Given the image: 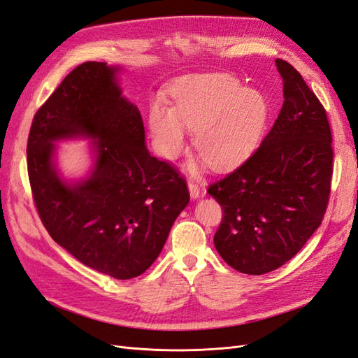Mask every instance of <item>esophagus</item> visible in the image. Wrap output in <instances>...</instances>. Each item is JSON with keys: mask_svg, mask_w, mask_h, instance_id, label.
Wrapping results in <instances>:
<instances>
[{"mask_svg": "<svg viewBox=\"0 0 358 358\" xmlns=\"http://www.w3.org/2000/svg\"><path fill=\"white\" fill-rule=\"evenodd\" d=\"M188 189H189V196L192 200H197L201 196V189L197 185V183L194 182H188Z\"/></svg>", "mask_w": 358, "mask_h": 358, "instance_id": "34e87169", "label": "esophagus"}]
</instances>
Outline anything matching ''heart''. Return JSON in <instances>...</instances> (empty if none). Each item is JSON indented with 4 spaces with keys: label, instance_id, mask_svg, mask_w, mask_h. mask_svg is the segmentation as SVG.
I'll list each match as a JSON object with an SVG mask.
<instances>
[{
    "label": "heart",
    "instance_id": "b5f03b06",
    "mask_svg": "<svg viewBox=\"0 0 358 358\" xmlns=\"http://www.w3.org/2000/svg\"><path fill=\"white\" fill-rule=\"evenodd\" d=\"M267 103L255 90L229 74L200 76L173 90V107L155 101L149 110V128L157 152L167 159L185 149L188 133L201 154L188 164L199 175L206 162L225 169L241 161L254 148L267 121Z\"/></svg>",
    "mask_w": 358,
    "mask_h": 358
}]
</instances>
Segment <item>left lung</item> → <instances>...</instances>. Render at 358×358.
<instances>
[{
    "instance_id": "8db88e82",
    "label": "left lung",
    "mask_w": 358,
    "mask_h": 358,
    "mask_svg": "<svg viewBox=\"0 0 358 358\" xmlns=\"http://www.w3.org/2000/svg\"><path fill=\"white\" fill-rule=\"evenodd\" d=\"M284 104L262 145L208 192L224 218L213 242L246 275L284 266L321 225L330 196L333 149L322 104L291 64L276 59Z\"/></svg>"
}]
</instances>
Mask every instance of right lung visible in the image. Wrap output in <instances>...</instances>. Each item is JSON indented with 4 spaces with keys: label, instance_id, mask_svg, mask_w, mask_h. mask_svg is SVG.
I'll return each instance as SVG.
<instances>
[{
    "label": "right lung",
    "instance_id": "obj_1",
    "mask_svg": "<svg viewBox=\"0 0 358 358\" xmlns=\"http://www.w3.org/2000/svg\"><path fill=\"white\" fill-rule=\"evenodd\" d=\"M121 67L83 62L32 119L27 159L43 225L80 263L116 279L152 266L173 222L189 203L187 182L149 154L137 106L119 86ZM86 138L93 167L69 181L56 164V143Z\"/></svg>",
    "mask_w": 358,
    "mask_h": 358
}]
</instances>
